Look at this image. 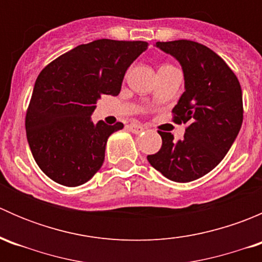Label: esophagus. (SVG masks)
I'll list each match as a JSON object with an SVG mask.
<instances>
[{
    "label": "esophagus",
    "mask_w": 262,
    "mask_h": 262,
    "mask_svg": "<svg viewBox=\"0 0 262 262\" xmlns=\"http://www.w3.org/2000/svg\"><path fill=\"white\" fill-rule=\"evenodd\" d=\"M128 128H129V130H130L132 133H134V134H139V133H142V132L144 130L143 126H142L141 124H138V123L129 124Z\"/></svg>",
    "instance_id": "34e87169"
}]
</instances>
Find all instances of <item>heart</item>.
Masks as SVG:
<instances>
[{
  "label": "heart",
  "instance_id": "obj_1",
  "mask_svg": "<svg viewBox=\"0 0 262 262\" xmlns=\"http://www.w3.org/2000/svg\"><path fill=\"white\" fill-rule=\"evenodd\" d=\"M166 68H172V66H168V64H165L162 66V67L160 68V70H166Z\"/></svg>",
  "mask_w": 262,
  "mask_h": 262
}]
</instances>
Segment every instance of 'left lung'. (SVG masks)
<instances>
[{
  "mask_svg": "<svg viewBox=\"0 0 262 262\" xmlns=\"http://www.w3.org/2000/svg\"><path fill=\"white\" fill-rule=\"evenodd\" d=\"M180 62L185 92L172 109L176 124H187L184 138L161 132L162 147L147 160L165 178L189 182L207 175L224 158L244 120L242 90L233 71L216 53L191 40L157 41Z\"/></svg>",
  "mask_w": 262,
  "mask_h": 262,
  "instance_id": "1",
  "label": "left lung"
}]
</instances>
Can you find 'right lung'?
<instances>
[{
  "label": "right lung",
  "mask_w": 262,
  "mask_h": 262,
  "mask_svg": "<svg viewBox=\"0 0 262 262\" xmlns=\"http://www.w3.org/2000/svg\"><path fill=\"white\" fill-rule=\"evenodd\" d=\"M147 47V41L99 39L64 53L39 73L25 128L34 160L49 179L73 187L100 170L107 138L124 125L95 124V104L102 95L120 92L126 70Z\"/></svg>",
  "instance_id": "1"
}]
</instances>
